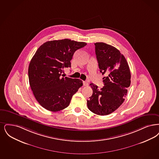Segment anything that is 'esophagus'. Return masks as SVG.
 I'll use <instances>...</instances> for the list:
<instances>
[{
    "mask_svg": "<svg viewBox=\"0 0 159 159\" xmlns=\"http://www.w3.org/2000/svg\"><path fill=\"white\" fill-rule=\"evenodd\" d=\"M83 85H84V86H88V84H89L88 82H86V81H83Z\"/></svg>",
    "mask_w": 159,
    "mask_h": 159,
    "instance_id": "esophagus-1",
    "label": "esophagus"
}]
</instances>
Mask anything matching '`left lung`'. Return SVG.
I'll list each match as a JSON object with an SVG mask.
<instances>
[{"label": "left lung", "mask_w": 159, "mask_h": 159, "mask_svg": "<svg viewBox=\"0 0 159 159\" xmlns=\"http://www.w3.org/2000/svg\"><path fill=\"white\" fill-rule=\"evenodd\" d=\"M95 45L100 72L105 75L104 86L99 90L93 83L90 84L93 93L87 105L95 114L107 115L124 101L131 84V73L125 58L118 49L104 43H96Z\"/></svg>", "instance_id": "left-lung-1"}]
</instances>
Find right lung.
Returning <instances> with one entry per match:
<instances>
[{"label":"right lung","mask_w":159,"mask_h":159,"mask_svg":"<svg viewBox=\"0 0 159 159\" xmlns=\"http://www.w3.org/2000/svg\"><path fill=\"white\" fill-rule=\"evenodd\" d=\"M69 39L47 41L41 45L30 61V87L38 103L45 109L57 112L67 108L81 86L78 79L62 77L64 68L71 67L75 52L86 45Z\"/></svg>","instance_id":"1"}]
</instances>
